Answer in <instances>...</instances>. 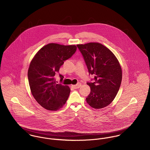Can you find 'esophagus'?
<instances>
[{
	"instance_id": "esophagus-1",
	"label": "esophagus",
	"mask_w": 150,
	"mask_h": 150,
	"mask_svg": "<svg viewBox=\"0 0 150 150\" xmlns=\"http://www.w3.org/2000/svg\"><path fill=\"white\" fill-rule=\"evenodd\" d=\"M81 86V83L79 82L77 83L76 85H71V87L73 88L74 89H78L79 88H80V86Z\"/></svg>"
}]
</instances>
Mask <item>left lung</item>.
Instances as JSON below:
<instances>
[{"instance_id": "obj_1", "label": "left lung", "mask_w": 150, "mask_h": 150, "mask_svg": "<svg viewBox=\"0 0 150 150\" xmlns=\"http://www.w3.org/2000/svg\"><path fill=\"white\" fill-rule=\"evenodd\" d=\"M77 46L89 74L95 77L94 82H87L91 90L86 98V102L95 109L105 107L114 100L121 85L122 70L120 64L109 49L101 43L91 42Z\"/></svg>"}]
</instances>
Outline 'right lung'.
I'll return each mask as SVG.
<instances>
[{
	"mask_svg": "<svg viewBox=\"0 0 150 150\" xmlns=\"http://www.w3.org/2000/svg\"><path fill=\"white\" fill-rule=\"evenodd\" d=\"M76 50L75 45L49 43L42 47L31 61L27 74L30 90L43 108L57 110L66 103L70 89L67 85L57 83L55 74ZM59 76L62 81L64 76Z\"/></svg>",
	"mask_w": 150,
	"mask_h": 150,
	"instance_id": "add662e5",
	"label": "right lung"
}]
</instances>
